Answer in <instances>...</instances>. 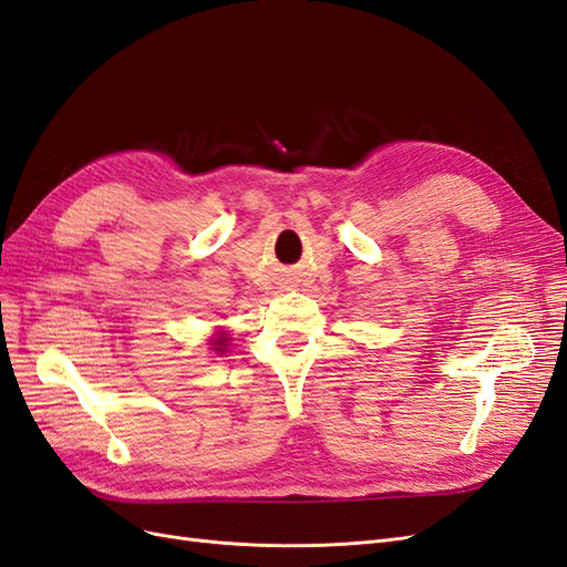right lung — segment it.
I'll return each mask as SVG.
<instances>
[{
  "label": "right lung",
  "mask_w": 567,
  "mask_h": 567,
  "mask_svg": "<svg viewBox=\"0 0 567 567\" xmlns=\"http://www.w3.org/2000/svg\"><path fill=\"white\" fill-rule=\"evenodd\" d=\"M225 340H229V338H225ZM225 340H217L215 346H225ZM215 350H219V352H225V348H215Z\"/></svg>",
  "instance_id": "add662e5"
}]
</instances>
